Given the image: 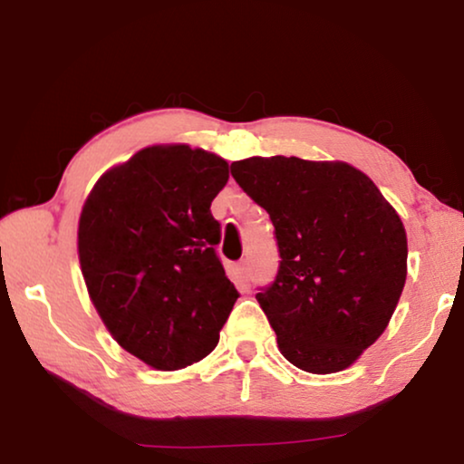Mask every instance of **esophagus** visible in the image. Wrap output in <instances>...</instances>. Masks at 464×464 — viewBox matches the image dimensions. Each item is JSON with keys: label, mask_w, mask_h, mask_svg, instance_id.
I'll list each match as a JSON object with an SVG mask.
<instances>
[{"label": "esophagus", "mask_w": 464, "mask_h": 464, "mask_svg": "<svg viewBox=\"0 0 464 464\" xmlns=\"http://www.w3.org/2000/svg\"><path fill=\"white\" fill-rule=\"evenodd\" d=\"M240 276H243V281L245 283H251V278H253V270H251V264H249V259H245V262H240Z\"/></svg>", "instance_id": "obj_1"}]
</instances>
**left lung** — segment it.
Returning <instances> with one entry per match:
<instances>
[{"instance_id": "left-lung-1", "label": "left lung", "mask_w": 464, "mask_h": 464, "mask_svg": "<svg viewBox=\"0 0 464 464\" xmlns=\"http://www.w3.org/2000/svg\"><path fill=\"white\" fill-rule=\"evenodd\" d=\"M230 170L275 226L281 262L256 297L278 351L310 373L346 370L401 297L408 238L397 211L346 162L253 156Z\"/></svg>"}]
</instances>
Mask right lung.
<instances>
[{"instance_id": "obj_1", "label": "right lung", "mask_w": 464, "mask_h": 464, "mask_svg": "<svg viewBox=\"0 0 464 464\" xmlns=\"http://www.w3.org/2000/svg\"><path fill=\"white\" fill-rule=\"evenodd\" d=\"M227 162L189 145H154L107 170L80 215L88 295L124 351L173 372L218 346L238 291L215 245L211 202Z\"/></svg>"}]
</instances>
